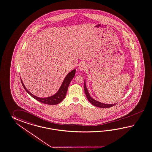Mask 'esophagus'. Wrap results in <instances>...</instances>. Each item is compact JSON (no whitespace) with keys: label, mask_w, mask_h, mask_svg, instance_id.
Masks as SVG:
<instances>
[{"label":"esophagus","mask_w":152,"mask_h":152,"mask_svg":"<svg viewBox=\"0 0 152 152\" xmlns=\"http://www.w3.org/2000/svg\"><path fill=\"white\" fill-rule=\"evenodd\" d=\"M78 69L81 71H85L87 69V64L85 63H81L78 66Z\"/></svg>","instance_id":"esophagus-1"}]
</instances>
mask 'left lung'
<instances>
[{
  "mask_svg": "<svg viewBox=\"0 0 152 152\" xmlns=\"http://www.w3.org/2000/svg\"><path fill=\"white\" fill-rule=\"evenodd\" d=\"M84 89H85V92L86 96H87V99L88 100L89 102L93 105L95 107H102V108H107V107H110L114 105H115L116 104H105L100 103L99 102L97 101V100L94 99L92 98L91 96L89 95V92L88 91L87 88L86 87V85L85 80V83H84Z\"/></svg>",
  "mask_w": 152,
  "mask_h": 152,
  "instance_id": "1",
  "label": "left lung"
}]
</instances>
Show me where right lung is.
<instances>
[{
    "label": "right lung",
    "mask_w": 152,
    "mask_h": 152,
    "mask_svg": "<svg viewBox=\"0 0 152 152\" xmlns=\"http://www.w3.org/2000/svg\"><path fill=\"white\" fill-rule=\"evenodd\" d=\"M75 72H76V70L74 69V70L71 71L64 78L63 83L60 86L59 89L58 90V91L53 96H49L47 98H39V97L34 96L33 94L30 92L25 87L21 79V81L24 89H25L26 92L28 93L31 96H32L36 100H38V102L42 103L45 104L56 105V104L60 103L65 98V97L66 96V94L67 91L68 89L69 86L70 85L71 80H72V78L75 76Z\"/></svg>",
    "instance_id": "1"
}]
</instances>
